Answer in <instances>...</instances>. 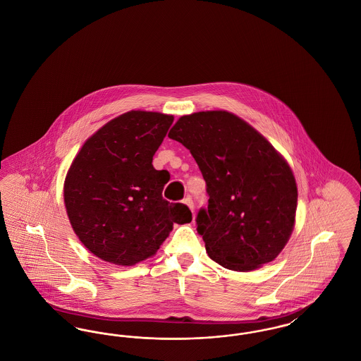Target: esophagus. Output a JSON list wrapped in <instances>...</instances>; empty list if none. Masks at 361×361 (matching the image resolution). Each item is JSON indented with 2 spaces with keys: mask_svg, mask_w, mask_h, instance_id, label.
<instances>
[{
  "mask_svg": "<svg viewBox=\"0 0 361 361\" xmlns=\"http://www.w3.org/2000/svg\"><path fill=\"white\" fill-rule=\"evenodd\" d=\"M183 203L187 204L190 209H193V202H192V197H190V196H187V197L183 200Z\"/></svg>",
  "mask_w": 361,
  "mask_h": 361,
  "instance_id": "1",
  "label": "esophagus"
}]
</instances>
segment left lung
I'll list each match as a JSON object with an SVG mask.
<instances>
[{
    "mask_svg": "<svg viewBox=\"0 0 361 361\" xmlns=\"http://www.w3.org/2000/svg\"><path fill=\"white\" fill-rule=\"evenodd\" d=\"M168 137L188 149L206 181L208 206L196 224L209 258L238 272L274 261L290 240L298 204L287 161L226 111L181 116Z\"/></svg>",
    "mask_w": 361,
    "mask_h": 361,
    "instance_id": "left-lung-1",
    "label": "left lung"
}]
</instances>
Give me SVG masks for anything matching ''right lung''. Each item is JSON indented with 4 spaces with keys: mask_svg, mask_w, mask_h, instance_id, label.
<instances>
[{
    "mask_svg": "<svg viewBox=\"0 0 361 361\" xmlns=\"http://www.w3.org/2000/svg\"><path fill=\"white\" fill-rule=\"evenodd\" d=\"M172 115L130 111L108 121L84 143L65 180L70 224L89 252L116 265L155 255L173 224H189L183 203L162 197L165 177L153 155Z\"/></svg>",
    "mask_w": 361,
    "mask_h": 361,
    "instance_id": "right-lung-1",
    "label": "right lung"
}]
</instances>
